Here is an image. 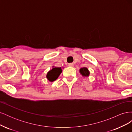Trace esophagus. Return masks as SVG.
Returning <instances> with one entry per match:
<instances>
[{
    "label": "esophagus",
    "instance_id": "obj_1",
    "mask_svg": "<svg viewBox=\"0 0 132 132\" xmlns=\"http://www.w3.org/2000/svg\"><path fill=\"white\" fill-rule=\"evenodd\" d=\"M68 65H69V67H74V65L73 63H69V64H68Z\"/></svg>",
    "mask_w": 132,
    "mask_h": 132
}]
</instances>
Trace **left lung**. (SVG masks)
<instances>
[{"mask_svg":"<svg viewBox=\"0 0 132 132\" xmlns=\"http://www.w3.org/2000/svg\"><path fill=\"white\" fill-rule=\"evenodd\" d=\"M80 73L83 77H88L89 76L90 72L87 68H82L80 69Z\"/></svg>","mask_w":132,"mask_h":132,"instance_id":"left-lung-1","label":"left lung"}]
</instances>
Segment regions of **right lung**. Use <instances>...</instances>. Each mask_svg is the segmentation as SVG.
Segmentation results:
<instances>
[{"mask_svg":"<svg viewBox=\"0 0 132 132\" xmlns=\"http://www.w3.org/2000/svg\"><path fill=\"white\" fill-rule=\"evenodd\" d=\"M62 72L61 67H54L47 73L46 77L47 79L51 82H53L56 80L59 75Z\"/></svg>","mask_w":132,"mask_h":132,"instance_id":"obj_1","label":"right lung"}]
</instances>
